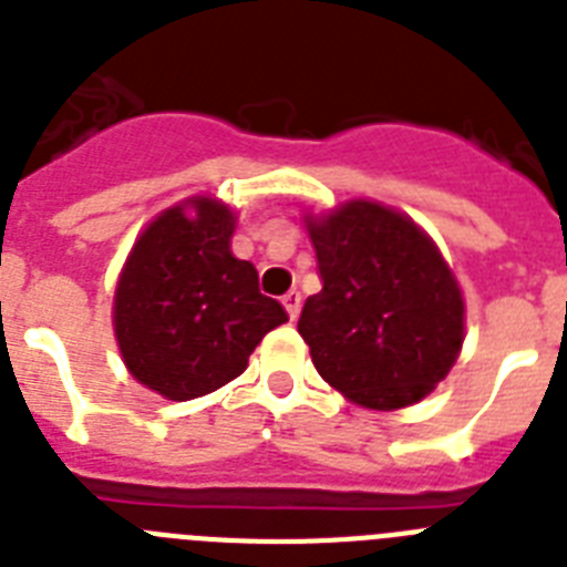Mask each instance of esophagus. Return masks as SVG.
<instances>
[{"label":"esophagus","mask_w":567,"mask_h":567,"mask_svg":"<svg viewBox=\"0 0 567 567\" xmlns=\"http://www.w3.org/2000/svg\"><path fill=\"white\" fill-rule=\"evenodd\" d=\"M282 305H285V311H288L290 319H297L299 317V305H302V297H299V290H288L282 297Z\"/></svg>","instance_id":"esophagus-1"}]
</instances>
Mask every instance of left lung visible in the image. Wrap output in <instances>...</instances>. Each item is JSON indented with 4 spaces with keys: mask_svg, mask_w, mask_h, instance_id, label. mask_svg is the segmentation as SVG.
<instances>
[{
    "mask_svg": "<svg viewBox=\"0 0 567 567\" xmlns=\"http://www.w3.org/2000/svg\"><path fill=\"white\" fill-rule=\"evenodd\" d=\"M308 234L322 290L299 333L319 377L373 411L425 400L465 339L462 290L431 236L368 199L308 216Z\"/></svg>",
    "mask_w": 567,
    "mask_h": 567,
    "instance_id": "left-lung-1",
    "label": "left lung"
}]
</instances>
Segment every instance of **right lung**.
Segmentation results:
<instances>
[{
	"label": "right lung",
	"instance_id": "add662e5",
	"mask_svg": "<svg viewBox=\"0 0 567 567\" xmlns=\"http://www.w3.org/2000/svg\"><path fill=\"white\" fill-rule=\"evenodd\" d=\"M236 216L194 196L142 230L116 282L113 331L127 371L165 400L205 396L248 368L268 331L288 322L259 293V274L230 254Z\"/></svg>",
	"mask_w": 567,
	"mask_h": 567
}]
</instances>
